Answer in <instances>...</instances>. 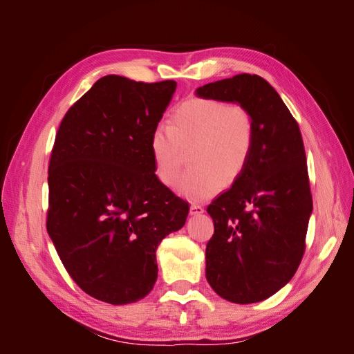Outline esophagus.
<instances>
[{
  "mask_svg": "<svg viewBox=\"0 0 354 354\" xmlns=\"http://www.w3.org/2000/svg\"><path fill=\"white\" fill-rule=\"evenodd\" d=\"M202 212H203V207L202 205H198V203H192V205H190V214H192V216H201Z\"/></svg>",
  "mask_w": 354,
  "mask_h": 354,
  "instance_id": "esophagus-1",
  "label": "esophagus"
}]
</instances>
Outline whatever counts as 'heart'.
<instances>
[{
	"label": "heart",
	"mask_w": 354,
	"mask_h": 354,
	"mask_svg": "<svg viewBox=\"0 0 354 354\" xmlns=\"http://www.w3.org/2000/svg\"><path fill=\"white\" fill-rule=\"evenodd\" d=\"M255 143V124L242 104L196 97L181 103L149 138L155 174L173 187L189 152L192 167L181 177L178 194L205 201L223 186L236 183L250 164Z\"/></svg>",
	"instance_id": "heart-1"
}]
</instances>
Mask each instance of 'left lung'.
<instances>
[{"mask_svg": "<svg viewBox=\"0 0 354 354\" xmlns=\"http://www.w3.org/2000/svg\"><path fill=\"white\" fill-rule=\"evenodd\" d=\"M196 95L242 104L254 118L248 167L207 208L214 234L205 276L227 301L259 303L292 279L306 250L313 201L303 137L281 95L259 75L209 82Z\"/></svg>", "mask_w": 354, "mask_h": 354, "instance_id": "left-lung-1", "label": "left lung"}]
</instances>
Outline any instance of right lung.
<instances>
[{"instance_id": "obj_1", "label": "right lung", "mask_w": 354, "mask_h": 354, "mask_svg": "<svg viewBox=\"0 0 354 354\" xmlns=\"http://www.w3.org/2000/svg\"><path fill=\"white\" fill-rule=\"evenodd\" d=\"M176 87L106 75L56 134L47 232L75 283L100 301L128 304L151 292L158 245L186 223L189 203L160 183L149 151Z\"/></svg>"}]
</instances>
